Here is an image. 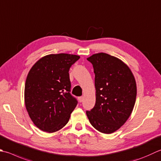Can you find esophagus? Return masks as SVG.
<instances>
[{
  "label": "esophagus",
  "instance_id": "34e87169",
  "mask_svg": "<svg viewBox=\"0 0 161 161\" xmlns=\"http://www.w3.org/2000/svg\"><path fill=\"white\" fill-rule=\"evenodd\" d=\"M84 100V97L83 96H81V97H79V101H80V103H81Z\"/></svg>",
  "mask_w": 161,
  "mask_h": 161
}]
</instances>
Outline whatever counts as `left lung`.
<instances>
[{"label": "left lung", "mask_w": 161, "mask_h": 161, "mask_svg": "<svg viewBox=\"0 0 161 161\" xmlns=\"http://www.w3.org/2000/svg\"><path fill=\"white\" fill-rule=\"evenodd\" d=\"M95 73L96 104L86 111L91 124L100 133L117 130L130 116L137 96L133 74L121 60L105 53L87 58Z\"/></svg>", "instance_id": "8db88e82"}]
</instances>
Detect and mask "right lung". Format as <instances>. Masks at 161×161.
I'll return each instance as SVG.
<instances>
[{"label":"right lung","mask_w":161,"mask_h":161,"mask_svg":"<svg viewBox=\"0 0 161 161\" xmlns=\"http://www.w3.org/2000/svg\"><path fill=\"white\" fill-rule=\"evenodd\" d=\"M80 56L68 53L43 56L31 68L24 89L25 105L33 124L53 133L64 128L77 100L70 94L69 70Z\"/></svg>","instance_id":"right-lung-1"}]
</instances>
